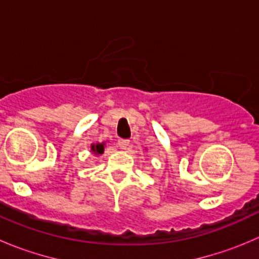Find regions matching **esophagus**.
I'll use <instances>...</instances> for the list:
<instances>
[{
    "label": "esophagus",
    "instance_id": "34e87169",
    "mask_svg": "<svg viewBox=\"0 0 259 259\" xmlns=\"http://www.w3.org/2000/svg\"><path fill=\"white\" fill-rule=\"evenodd\" d=\"M129 144H130V142L127 139H119V140H117V145H119V148L122 149V150L127 149Z\"/></svg>",
    "mask_w": 259,
    "mask_h": 259
}]
</instances>
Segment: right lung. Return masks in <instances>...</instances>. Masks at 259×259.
<instances>
[{
    "label": "right lung",
    "instance_id": "right-lung-1",
    "mask_svg": "<svg viewBox=\"0 0 259 259\" xmlns=\"http://www.w3.org/2000/svg\"><path fill=\"white\" fill-rule=\"evenodd\" d=\"M105 146H106V143L103 142V143H96V144H91V151H93L95 155H101V154L104 153V150H105Z\"/></svg>",
    "mask_w": 259,
    "mask_h": 259
}]
</instances>
